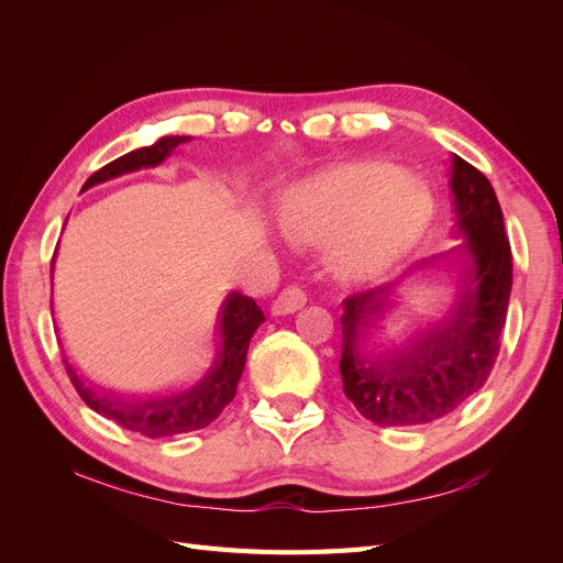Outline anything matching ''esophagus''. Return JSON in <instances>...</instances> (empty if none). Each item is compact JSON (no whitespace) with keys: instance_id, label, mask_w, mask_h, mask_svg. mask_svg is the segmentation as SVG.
<instances>
[{"instance_id":"34e87169","label":"esophagus","mask_w":563,"mask_h":563,"mask_svg":"<svg viewBox=\"0 0 563 563\" xmlns=\"http://www.w3.org/2000/svg\"><path fill=\"white\" fill-rule=\"evenodd\" d=\"M308 302V298H305V291L298 286H288L284 288V291L275 298V302H272V314L275 317H284V314H294L298 312L302 305Z\"/></svg>"}]
</instances>
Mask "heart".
<instances>
[{"instance_id":"obj_1","label":"heart","mask_w":563,"mask_h":563,"mask_svg":"<svg viewBox=\"0 0 563 563\" xmlns=\"http://www.w3.org/2000/svg\"><path fill=\"white\" fill-rule=\"evenodd\" d=\"M277 225L296 244H327L345 277H368L413 249L434 218L422 178L385 162L333 168L275 201Z\"/></svg>"}]
</instances>
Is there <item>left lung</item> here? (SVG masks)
I'll return each instance as SVG.
<instances>
[{
    "label": "left lung",
    "mask_w": 563,
    "mask_h": 563,
    "mask_svg": "<svg viewBox=\"0 0 563 563\" xmlns=\"http://www.w3.org/2000/svg\"><path fill=\"white\" fill-rule=\"evenodd\" d=\"M449 195L451 246L439 255L460 282L449 317L424 335L395 345L380 333L383 288L343 302V389L356 411L383 428L449 416L484 387L500 352L512 291V251L500 203L488 178L457 155L449 162Z\"/></svg>",
    "instance_id": "8db88e82"
}]
</instances>
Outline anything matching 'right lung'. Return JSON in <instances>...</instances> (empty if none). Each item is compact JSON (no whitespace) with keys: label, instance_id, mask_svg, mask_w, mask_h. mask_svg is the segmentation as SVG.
I'll use <instances>...</instances> for the list:
<instances>
[{"label":"right lung","instance_id":"1","mask_svg":"<svg viewBox=\"0 0 563 563\" xmlns=\"http://www.w3.org/2000/svg\"><path fill=\"white\" fill-rule=\"evenodd\" d=\"M187 141H192V135H164L157 143L133 150L129 155L119 157L100 168V172H96L87 183H84L81 190H89V187L98 183H106L124 174L141 172V168H155L172 155L178 145ZM51 279H54V265H51ZM263 321L265 314L253 298H246L236 291L228 294L225 300L220 302V310L216 314L213 350L207 364L201 366V373L192 383H187L183 389L174 391V395L157 399H117L91 387L67 360L65 368L84 404L93 408V411L103 418L122 424L124 430L139 432L150 439L195 432L211 424L234 399L236 383H240L246 364L249 343Z\"/></svg>","mask_w":563,"mask_h":563}]
</instances>
